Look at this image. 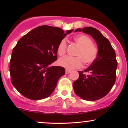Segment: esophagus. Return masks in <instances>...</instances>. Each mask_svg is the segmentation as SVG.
Segmentation results:
<instances>
[{"label": "esophagus", "mask_w": 128, "mask_h": 128, "mask_svg": "<svg viewBox=\"0 0 128 128\" xmlns=\"http://www.w3.org/2000/svg\"><path fill=\"white\" fill-rule=\"evenodd\" d=\"M70 72H71V71H70V70H68V69H66V74H68V73H70Z\"/></svg>", "instance_id": "34e87169"}]
</instances>
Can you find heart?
<instances>
[{
	"label": "heart",
	"mask_w": 128,
	"mask_h": 128,
	"mask_svg": "<svg viewBox=\"0 0 128 128\" xmlns=\"http://www.w3.org/2000/svg\"><path fill=\"white\" fill-rule=\"evenodd\" d=\"M74 41L79 46L76 54V57L68 56L61 58L58 60V64L64 68L72 70L78 68L82 66L83 62L86 65L92 64L97 59L99 54V48L92 43V40L86 35H78L74 36ZM67 42L66 39L60 41L57 47V53L60 56L66 54Z\"/></svg>",
	"instance_id": "obj_1"
}]
</instances>
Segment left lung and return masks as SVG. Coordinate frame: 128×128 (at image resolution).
Listing matches in <instances>:
<instances>
[{"mask_svg":"<svg viewBox=\"0 0 128 128\" xmlns=\"http://www.w3.org/2000/svg\"><path fill=\"white\" fill-rule=\"evenodd\" d=\"M94 39L99 48L97 59L88 68L79 72V78L73 84L77 96L86 100H97L105 97L112 89L116 79L117 61L114 49L109 40L92 27L76 29ZM86 72V74H85Z\"/></svg>","mask_w":128,"mask_h":128,"instance_id":"8db88e82","label":"left lung"}]
</instances>
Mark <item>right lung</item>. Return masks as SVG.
Masks as SVG:
<instances>
[{
  "label": "right lung",
  "instance_id": "obj_1",
  "mask_svg": "<svg viewBox=\"0 0 128 128\" xmlns=\"http://www.w3.org/2000/svg\"><path fill=\"white\" fill-rule=\"evenodd\" d=\"M73 30L64 32L60 28L38 26L24 35L12 50L10 72L13 86L29 99L50 96L65 68L50 65L57 60V47Z\"/></svg>",
  "mask_w": 128,
  "mask_h": 128
}]
</instances>
